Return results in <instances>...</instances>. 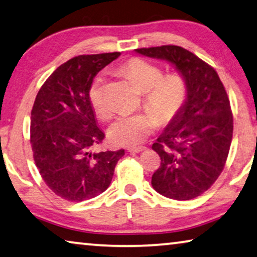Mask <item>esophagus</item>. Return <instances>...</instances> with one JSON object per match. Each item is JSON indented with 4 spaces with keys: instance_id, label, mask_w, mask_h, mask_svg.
Wrapping results in <instances>:
<instances>
[{
    "instance_id": "obj_1",
    "label": "esophagus",
    "mask_w": 257,
    "mask_h": 257,
    "mask_svg": "<svg viewBox=\"0 0 257 257\" xmlns=\"http://www.w3.org/2000/svg\"><path fill=\"white\" fill-rule=\"evenodd\" d=\"M145 147H137V148H129L128 149V152H133V153H140L142 151L145 150Z\"/></svg>"
}]
</instances>
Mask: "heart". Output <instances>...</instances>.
Returning <instances> with one entry per match:
<instances>
[{"label":"heart","mask_w":257,"mask_h":257,"mask_svg":"<svg viewBox=\"0 0 257 257\" xmlns=\"http://www.w3.org/2000/svg\"><path fill=\"white\" fill-rule=\"evenodd\" d=\"M122 71L134 80L144 93V104L151 110L118 116L108 130L109 140L118 147H136L143 143L159 124L168 123L185 106L188 86L181 74L164 76L163 69L143 59L134 57L122 66ZM105 75L99 74L92 82L89 99L99 116L107 118L112 109L105 97Z\"/></svg>","instance_id":"b5f03b06"}]
</instances>
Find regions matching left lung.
Instances as JSON below:
<instances>
[{
	"label": "left lung",
	"mask_w": 257,
	"mask_h": 257,
	"mask_svg": "<svg viewBox=\"0 0 257 257\" xmlns=\"http://www.w3.org/2000/svg\"><path fill=\"white\" fill-rule=\"evenodd\" d=\"M139 54L166 60L185 77V106L152 144L160 166L152 187L172 200L187 201L211 187L224 170L233 136V114L217 71L180 46L139 48Z\"/></svg>",
	"instance_id": "8db88e82"
}]
</instances>
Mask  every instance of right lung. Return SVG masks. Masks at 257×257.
Segmentation results:
<instances>
[{
	"mask_svg": "<svg viewBox=\"0 0 257 257\" xmlns=\"http://www.w3.org/2000/svg\"><path fill=\"white\" fill-rule=\"evenodd\" d=\"M118 52L72 57L46 79L31 112L33 159L48 188L66 201L82 202L108 188L124 150L92 152L105 139L89 91L94 76Z\"/></svg>",
	"mask_w": 257,
	"mask_h": 257,
	"instance_id": "1",
	"label": "right lung"
}]
</instances>
